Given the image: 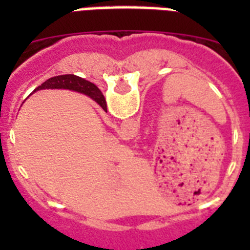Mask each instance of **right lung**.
Returning <instances> with one entry per match:
<instances>
[{
    "mask_svg": "<svg viewBox=\"0 0 250 250\" xmlns=\"http://www.w3.org/2000/svg\"><path fill=\"white\" fill-rule=\"evenodd\" d=\"M42 89H70L75 90V91L83 92V94L89 95L91 99H94L106 111V101L100 90L90 81L83 80V79L75 76V75H61V76L51 77L43 83H41V86H39L36 90Z\"/></svg>",
    "mask_w": 250,
    "mask_h": 250,
    "instance_id": "right-lung-1",
    "label": "right lung"
}]
</instances>
